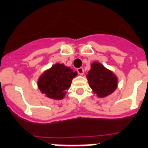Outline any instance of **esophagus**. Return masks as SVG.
<instances>
[{"instance_id":"esophagus-1","label":"esophagus","mask_w":148,"mask_h":148,"mask_svg":"<svg viewBox=\"0 0 148 148\" xmlns=\"http://www.w3.org/2000/svg\"><path fill=\"white\" fill-rule=\"evenodd\" d=\"M77 73H78L80 75H83V74H84V68H83V67H79V68H77Z\"/></svg>"}]
</instances>
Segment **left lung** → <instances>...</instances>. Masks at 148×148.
Wrapping results in <instances>:
<instances>
[{"label": "left lung", "mask_w": 148, "mask_h": 148, "mask_svg": "<svg viewBox=\"0 0 148 148\" xmlns=\"http://www.w3.org/2000/svg\"><path fill=\"white\" fill-rule=\"evenodd\" d=\"M87 78L90 87L99 98L111 95L117 88V77L99 62L92 63Z\"/></svg>", "instance_id": "1"}]
</instances>
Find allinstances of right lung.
Returning a JSON list of instances; mask_svg holds the SVG:
<instances>
[{
	"label": "right lung",
	"instance_id": "1",
	"mask_svg": "<svg viewBox=\"0 0 148 148\" xmlns=\"http://www.w3.org/2000/svg\"><path fill=\"white\" fill-rule=\"evenodd\" d=\"M77 74V71H74L64 64H54L39 77L38 88L49 99L60 100L64 99L66 90L69 88L72 79Z\"/></svg>",
	"mask_w": 148,
	"mask_h": 148
}]
</instances>
